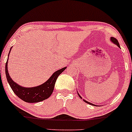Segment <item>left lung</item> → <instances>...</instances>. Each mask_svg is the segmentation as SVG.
<instances>
[{"label": "left lung", "instance_id": "obj_1", "mask_svg": "<svg viewBox=\"0 0 132 132\" xmlns=\"http://www.w3.org/2000/svg\"><path fill=\"white\" fill-rule=\"evenodd\" d=\"M110 40L112 41V42L113 43H114V44H116L117 45V46L118 47H120V45H119V43H118V40H117L116 39V38H114V37H111L110 38ZM78 96H79L80 97V98H82V97H81V96L79 94H78ZM84 101L85 102H86V103H88V104H90V105H94V106H95V105H94V104H93V103H90V102H87V101H86V100H84Z\"/></svg>", "mask_w": 132, "mask_h": 132}]
</instances>
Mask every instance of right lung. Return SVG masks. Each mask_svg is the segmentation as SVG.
Returning a JSON list of instances; mask_svg holds the SVG:
<instances>
[{"instance_id": "add662e5", "label": "right lung", "mask_w": 132, "mask_h": 132, "mask_svg": "<svg viewBox=\"0 0 132 132\" xmlns=\"http://www.w3.org/2000/svg\"><path fill=\"white\" fill-rule=\"evenodd\" d=\"M8 59L9 57L5 63V75H6L7 81L14 94L21 100L28 103H37V102H42L48 98L54 91L55 84L59 75L65 70L67 68H62V69L56 71L52 74V75L50 77L48 80L42 85L31 87V88H27V87H23L19 85L17 83L14 82V80H12L10 78L9 74L8 69H7Z\"/></svg>"}]
</instances>
